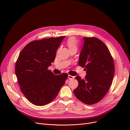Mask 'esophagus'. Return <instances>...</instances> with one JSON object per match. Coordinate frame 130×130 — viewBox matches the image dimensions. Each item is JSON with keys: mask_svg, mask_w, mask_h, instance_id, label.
<instances>
[{"mask_svg": "<svg viewBox=\"0 0 130 130\" xmlns=\"http://www.w3.org/2000/svg\"><path fill=\"white\" fill-rule=\"evenodd\" d=\"M68 78H69V79H72L74 78V76L70 75H68Z\"/></svg>", "mask_w": 130, "mask_h": 130, "instance_id": "esophagus-1", "label": "esophagus"}]
</instances>
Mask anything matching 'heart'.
Instances as JSON below:
<instances>
[{
	"instance_id": "obj_1",
	"label": "heart",
	"mask_w": 130,
	"mask_h": 130,
	"mask_svg": "<svg viewBox=\"0 0 130 130\" xmlns=\"http://www.w3.org/2000/svg\"><path fill=\"white\" fill-rule=\"evenodd\" d=\"M66 44L69 47L70 50L77 49V43L74 37H70L66 41Z\"/></svg>"
}]
</instances>
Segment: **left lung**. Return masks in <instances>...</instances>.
<instances>
[{"label": "left lung", "instance_id": "obj_1", "mask_svg": "<svg viewBox=\"0 0 130 130\" xmlns=\"http://www.w3.org/2000/svg\"><path fill=\"white\" fill-rule=\"evenodd\" d=\"M78 65L85 67L84 79L75 77L78 82L74 90L75 96L83 103L92 105L98 103L107 93L114 74V63L105 44L95 37H83Z\"/></svg>", "mask_w": 130, "mask_h": 130}]
</instances>
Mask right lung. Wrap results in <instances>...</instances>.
Returning <instances> with one entry per match:
<instances>
[{
    "label": "right lung",
    "instance_id": "obj_1",
    "mask_svg": "<svg viewBox=\"0 0 130 130\" xmlns=\"http://www.w3.org/2000/svg\"><path fill=\"white\" fill-rule=\"evenodd\" d=\"M65 36L34 40L27 44L19 55L15 73L20 90L31 103L43 106L58 94L68 77L66 73L55 75L47 69Z\"/></svg>",
    "mask_w": 130,
    "mask_h": 130
}]
</instances>
